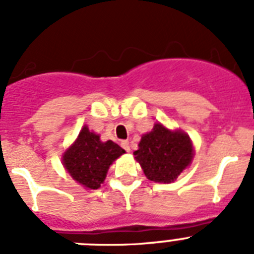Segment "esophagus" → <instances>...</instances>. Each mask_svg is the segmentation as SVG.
Wrapping results in <instances>:
<instances>
[{
    "mask_svg": "<svg viewBox=\"0 0 254 254\" xmlns=\"http://www.w3.org/2000/svg\"><path fill=\"white\" fill-rule=\"evenodd\" d=\"M121 146H122L123 149H125L127 152L129 151V142H128V141H122V142H121Z\"/></svg>",
    "mask_w": 254,
    "mask_h": 254,
    "instance_id": "1",
    "label": "esophagus"
}]
</instances>
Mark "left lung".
<instances>
[{"label":"left lung","mask_w":254,"mask_h":254,"mask_svg":"<svg viewBox=\"0 0 254 254\" xmlns=\"http://www.w3.org/2000/svg\"><path fill=\"white\" fill-rule=\"evenodd\" d=\"M133 155L147 179L170 183L190 164L193 145L190 136L181 129L170 131L161 123H155L151 131L142 134Z\"/></svg>","instance_id":"1"}]
</instances>
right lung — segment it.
Here are the masks:
<instances>
[{
	"instance_id": "right-lung-1",
	"label": "right lung",
	"mask_w": 254,
	"mask_h": 254,
	"mask_svg": "<svg viewBox=\"0 0 254 254\" xmlns=\"http://www.w3.org/2000/svg\"><path fill=\"white\" fill-rule=\"evenodd\" d=\"M125 154V150L113 141H100L86 126L75 142L64 151L62 163L69 176L89 190H98L113 161Z\"/></svg>"
}]
</instances>
